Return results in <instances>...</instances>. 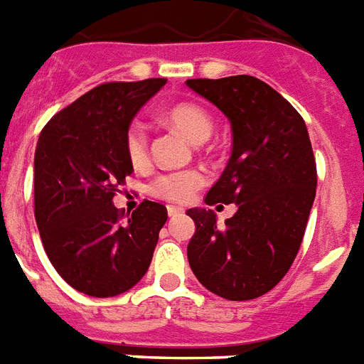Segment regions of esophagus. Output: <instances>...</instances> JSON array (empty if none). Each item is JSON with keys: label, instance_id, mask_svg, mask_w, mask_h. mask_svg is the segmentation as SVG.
<instances>
[{"label": "esophagus", "instance_id": "34e87169", "mask_svg": "<svg viewBox=\"0 0 364 364\" xmlns=\"http://www.w3.org/2000/svg\"><path fill=\"white\" fill-rule=\"evenodd\" d=\"M181 213H183V209L181 208H176V205H170V208H168V217H170V218L179 217Z\"/></svg>", "mask_w": 364, "mask_h": 364}]
</instances>
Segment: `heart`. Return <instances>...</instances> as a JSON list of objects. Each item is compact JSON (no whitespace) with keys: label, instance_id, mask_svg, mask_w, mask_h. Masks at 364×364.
Listing matches in <instances>:
<instances>
[{"label":"heart","instance_id":"obj_1","mask_svg":"<svg viewBox=\"0 0 364 364\" xmlns=\"http://www.w3.org/2000/svg\"><path fill=\"white\" fill-rule=\"evenodd\" d=\"M162 117L168 125H172L183 136H187L192 144L205 141L215 129L211 114L196 102L172 105L164 110ZM125 151L134 166H141L147 162V138L140 127H129L125 134ZM203 183L205 179L198 170L161 173L149 183V194L172 203H187L194 198Z\"/></svg>","mask_w":364,"mask_h":364}]
</instances>
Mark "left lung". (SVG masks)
<instances>
[{"label": "left lung", "instance_id": "left-lung-1", "mask_svg": "<svg viewBox=\"0 0 364 364\" xmlns=\"http://www.w3.org/2000/svg\"><path fill=\"white\" fill-rule=\"evenodd\" d=\"M230 119L232 156L205 196L235 203L217 226L211 209H188L196 232L188 264L202 286L230 301H249L279 284L294 264L316 196V161L299 112L249 75L187 80Z\"/></svg>", "mask_w": 364, "mask_h": 364}]
</instances>
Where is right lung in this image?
Instances as JSON below:
<instances>
[{
	"label": "right lung",
	"instance_id": "obj_1",
	"mask_svg": "<svg viewBox=\"0 0 364 364\" xmlns=\"http://www.w3.org/2000/svg\"><path fill=\"white\" fill-rule=\"evenodd\" d=\"M166 78L108 82L52 117L35 149V220L61 279L91 297H114L138 284L168 218L162 203L132 215L115 192L132 173L125 134Z\"/></svg>",
	"mask_w": 364,
	"mask_h": 364
}]
</instances>
